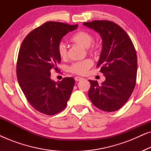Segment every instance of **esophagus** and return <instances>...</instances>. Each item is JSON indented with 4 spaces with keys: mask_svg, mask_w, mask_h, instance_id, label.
I'll use <instances>...</instances> for the list:
<instances>
[{
    "mask_svg": "<svg viewBox=\"0 0 151 151\" xmlns=\"http://www.w3.org/2000/svg\"><path fill=\"white\" fill-rule=\"evenodd\" d=\"M82 79V78L78 77V76H77V77H75V80H76V81H80V80H81Z\"/></svg>",
    "mask_w": 151,
    "mask_h": 151,
    "instance_id": "34e87169",
    "label": "esophagus"
}]
</instances>
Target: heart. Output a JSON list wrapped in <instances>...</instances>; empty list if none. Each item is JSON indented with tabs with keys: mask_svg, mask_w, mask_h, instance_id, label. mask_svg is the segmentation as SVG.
I'll return each instance as SVG.
<instances>
[{
	"mask_svg": "<svg viewBox=\"0 0 151 151\" xmlns=\"http://www.w3.org/2000/svg\"><path fill=\"white\" fill-rule=\"evenodd\" d=\"M71 40L80 46L85 47H91L93 49V45L91 43L93 40V35L86 31H78L71 37ZM58 53L62 59H65L67 56V49L66 45L63 42H60L58 45ZM93 65V62L89 59L82 61L76 62L70 66L69 69L71 73L77 75H84Z\"/></svg>",
	"mask_w": 151,
	"mask_h": 151,
	"instance_id": "obj_1",
	"label": "heart"
}]
</instances>
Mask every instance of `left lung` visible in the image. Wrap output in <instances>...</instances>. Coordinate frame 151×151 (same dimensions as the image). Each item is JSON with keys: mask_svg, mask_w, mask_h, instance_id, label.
<instances>
[{"mask_svg": "<svg viewBox=\"0 0 151 151\" xmlns=\"http://www.w3.org/2000/svg\"><path fill=\"white\" fill-rule=\"evenodd\" d=\"M84 25L93 29L102 39L97 67L106 78L102 84L88 80V98L97 108L113 112L127 102L135 86L137 59L130 37L121 27L109 20H93Z\"/></svg>", "mask_w": 151, "mask_h": 151, "instance_id": "obj_1", "label": "left lung"}]
</instances>
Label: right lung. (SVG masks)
Masks as SVG:
<instances>
[{"label": "right lung", "mask_w": 151, "mask_h": 151, "mask_svg": "<svg viewBox=\"0 0 151 151\" xmlns=\"http://www.w3.org/2000/svg\"><path fill=\"white\" fill-rule=\"evenodd\" d=\"M78 24L47 22L32 31L22 41L16 65L18 83L29 104L39 112L53 115L65 109L75 80L64 78L55 82L51 71H58L61 58L58 45Z\"/></svg>", "instance_id": "right-lung-1"}]
</instances>
